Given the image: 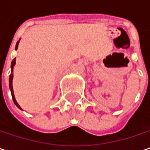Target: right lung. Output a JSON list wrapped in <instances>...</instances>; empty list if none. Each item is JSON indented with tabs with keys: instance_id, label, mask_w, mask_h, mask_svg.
I'll return each mask as SVG.
<instances>
[{
	"instance_id": "1",
	"label": "right lung",
	"mask_w": 150,
	"mask_h": 150,
	"mask_svg": "<svg viewBox=\"0 0 150 150\" xmlns=\"http://www.w3.org/2000/svg\"><path fill=\"white\" fill-rule=\"evenodd\" d=\"M19 42L20 41H18L17 42V44H16V46H15V50H17V48H18V45H19ZM15 59L16 58H14L13 61H12V64H11V69H12V72H11V75L9 76V88H10V90H11V93H12V98H13V102L14 104L20 108L21 109V106L19 105V104L17 103L16 101V100H15V97H14V94H13V86H12V81H13V67H14V65H15V63H16V61H15Z\"/></svg>"
}]
</instances>
